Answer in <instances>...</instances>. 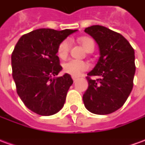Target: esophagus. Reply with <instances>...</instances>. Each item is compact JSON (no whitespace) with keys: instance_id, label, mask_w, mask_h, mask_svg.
I'll use <instances>...</instances> for the list:
<instances>
[{"instance_id":"esophagus-1","label":"esophagus","mask_w":145,"mask_h":145,"mask_svg":"<svg viewBox=\"0 0 145 145\" xmlns=\"http://www.w3.org/2000/svg\"><path fill=\"white\" fill-rule=\"evenodd\" d=\"M72 79L74 82H76V81H77V79H78V78H76V77H74V76H72Z\"/></svg>"}]
</instances>
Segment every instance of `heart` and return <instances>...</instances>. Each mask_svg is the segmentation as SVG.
<instances>
[{
    "label": "heart",
    "instance_id": "1",
    "mask_svg": "<svg viewBox=\"0 0 145 145\" xmlns=\"http://www.w3.org/2000/svg\"><path fill=\"white\" fill-rule=\"evenodd\" d=\"M78 42L82 45L86 52L91 53L95 49V42L90 37L82 36L78 39ZM70 50V42L65 39L60 42L57 48V55L61 59H64L67 57ZM63 71L69 74L74 77L81 75L82 73L88 70V65L84 61L76 60H70L63 63Z\"/></svg>",
    "mask_w": 145,
    "mask_h": 145
}]
</instances>
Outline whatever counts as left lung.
<instances>
[{"mask_svg": "<svg viewBox=\"0 0 145 145\" xmlns=\"http://www.w3.org/2000/svg\"><path fill=\"white\" fill-rule=\"evenodd\" d=\"M85 32L97 42L100 57L88 73V87L83 102L89 112L106 115L123 106L132 91L136 69L134 50L121 34L106 27L92 25ZM90 76L101 78L92 80Z\"/></svg>", "mask_w": 145, "mask_h": 145, "instance_id": "1", "label": "left lung"}]
</instances>
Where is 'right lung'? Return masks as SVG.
Returning <instances> with one entry per match:
<instances>
[{"label": "right lung", "mask_w": 145, "mask_h": 145, "mask_svg": "<svg viewBox=\"0 0 145 145\" xmlns=\"http://www.w3.org/2000/svg\"><path fill=\"white\" fill-rule=\"evenodd\" d=\"M78 30L39 29L22 36L11 54L12 77L17 93L25 106L41 116L62 109L73 80L61 71L57 48Z\"/></svg>", "instance_id": "1"}]
</instances>
